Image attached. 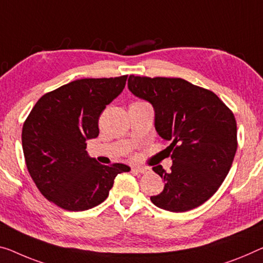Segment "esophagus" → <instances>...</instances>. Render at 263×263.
<instances>
[{"mask_svg":"<svg viewBox=\"0 0 263 263\" xmlns=\"http://www.w3.org/2000/svg\"><path fill=\"white\" fill-rule=\"evenodd\" d=\"M132 172L136 174H145L148 173V168H132Z\"/></svg>","mask_w":263,"mask_h":263,"instance_id":"obj_1","label":"esophagus"}]
</instances>
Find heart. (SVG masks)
Segmentation results:
<instances>
[{
    "label": "heart",
    "instance_id": "1",
    "mask_svg": "<svg viewBox=\"0 0 263 263\" xmlns=\"http://www.w3.org/2000/svg\"><path fill=\"white\" fill-rule=\"evenodd\" d=\"M137 102H140V101H137Z\"/></svg>",
    "mask_w": 263,
    "mask_h": 263
}]
</instances>
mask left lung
Segmentation results:
<instances>
[{
    "mask_svg": "<svg viewBox=\"0 0 263 263\" xmlns=\"http://www.w3.org/2000/svg\"><path fill=\"white\" fill-rule=\"evenodd\" d=\"M128 88L153 104L156 132L171 142V172L153 167L164 188L151 196L152 202L175 213L199 207L216 193L232 167L237 149L233 111L212 90L183 79L130 75Z\"/></svg>",
    "mask_w": 263,
    "mask_h": 263,
    "instance_id": "8db88e82",
    "label": "left lung"
}]
</instances>
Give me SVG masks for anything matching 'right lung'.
I'll return each instance as SVG.
<instances>
[{
	"label": "right lung",
	"instance_id": "obj_1",
	"mask_svg": "<svg viewBox=\"0 0 263 263\" xmlns=\"http://www.w3.org/2000/svg\"><path fill=\"white\" fill-rule=\"evenodd\" d=\"M128 75L81 79L44 94L23 123L22 147L31 179L42 195L64 211L102 203L122 163L104 165L87 154V140L99 136V119L121 94Z\"/></svg>",
	"mask_w": 263,
	"mask_h": 263
}]
</instances>
